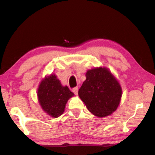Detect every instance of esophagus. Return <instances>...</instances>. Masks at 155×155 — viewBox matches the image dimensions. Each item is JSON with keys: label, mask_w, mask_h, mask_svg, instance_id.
<instances>
[{"label": "esophagus", "mask_w": 155, "mask_h": 155, "mask_svg": "<svg viewBox=\"0 0 155 155\" xmlns=\"http://www.w3.org/2000/svg\"><path fill=\"white\" fill-rule=\"evenodd\" d=\"M72 91L74 92V94H75V95H77L78 94V87H76L72 89Z\"/></svg>", "instance_id": "esophagus-1"}]
</instances>
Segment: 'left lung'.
Listing matches in <instances>:
<instances>
[{
	"instance_id": "8db88e82",
	"label": "left lung",
	"mask_w": 155,
	"mask_h": 155,
	"mask_svg": "<svg viewBox=\"0 0 155 155\" xmlns=\"http://www.w3.org/2000/svg\"><path fill=\"white\" fill-rule=\"evenodd\" d=\"M86 79L78 90L87 109L98 117L111 115L121 101L122 90L117 78L106 67L88 70Z\"/></svg>"
}]
</instances>
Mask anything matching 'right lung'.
<instances>
[{"label":"right lung","mask_w":155,"mask_h":155,"mask_svg":"<svg viewBox=\"0 0 155 155\" xmlns=\"http://www.w3.org/2000/svg\"><path fill=\"white\" fill-rule=\"evenodd\" d=\"M38 102L43 111L52 117H59L65 111V104L74 96L68 86H63L54 74L46 76L38 86Z\"/></svg>","instance_id":"1"}]
</instances>
